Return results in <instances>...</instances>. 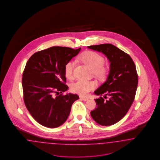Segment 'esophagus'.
I'll return each instance as SVG.
<instances>
[{"label":"esophagus","mask_w":160,"mask_h":160,"mask_svg":"<svg viewBox=\"0 0 160 160\" xmlns=\"http://www.w3.org/2000/svg\"><path fill=\"white\" fill-rule=\"evenodd\" d=\"M80 99H82V100L84 101V102H86V101H87V100H88V98H85V97H81V98H80Z\"/></svg>","instance_id":"esophagus-1"}]
</instances>
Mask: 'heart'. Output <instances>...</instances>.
Returning <instances> with one entry per match:
<instances>
[{
    "mask_svg": "<svg viewBox=\"0 0 160 160\" xmlns=\"http://www.w3.org/2000/svg\"><path fill=\"white\" fill-rule=\"evenodd\" d=\"M80 59L88 68L92 70L93 74L99 79H103L106 77L109 72V67L105 64L104 58L100 54L93 51H87L82 53ZM74 63L70 60L64 66V74L66 77L71 79L73 78V68ZM97 84L93 80H78L72 86V90L81 96H87L88 93L93 90Z\"/></svg>",
    "mask_w": 160,
    "mask_h": 160,
    "instance_id": "heart-1",
    "label": "heart"
}]
</instances>
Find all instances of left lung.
Instances as JSON below:
<instances>
[{"label":"left lung","mask_w":160,"mask_h":160,"mask_svg":"<svg viewBox=\"0 0 160 160\" xmlns=\"http://www.w3.org/2000/svg\"><path fill=\"white\" fill-rule=\"evenodd\" d=\"M108 59L110 72L106 81L94 92L97 107L90 112L92 119L102 126H112L126 116L134 102L138 84L136 66L131 57L112 44L90 46Z\"/></svg>","instance_id":"left-lung-1"}]
</instances>
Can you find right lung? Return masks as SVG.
Returning a JSON list of instances; mask_svg holds the SVG:
<instances>
[{"label":"right lung","mask_w":160,"mask_h":160,"mask_svg":"<svg viewBox=\"0 0 160 160\" xmlns=\"http://www.w3.org/2000/svg\"><path fill=\"white\" fill-rule=\"evenodd\" d=\"M80 50L54 46L33 54L26 63L22 78L24 104L41 125L48 128L62 125L73 102L79 98L77 94L62 93L68 88L64 66ZM55 93L59 95L55 97Z\"/></svg>","instance_id":"obj_1"}]
</instances>
